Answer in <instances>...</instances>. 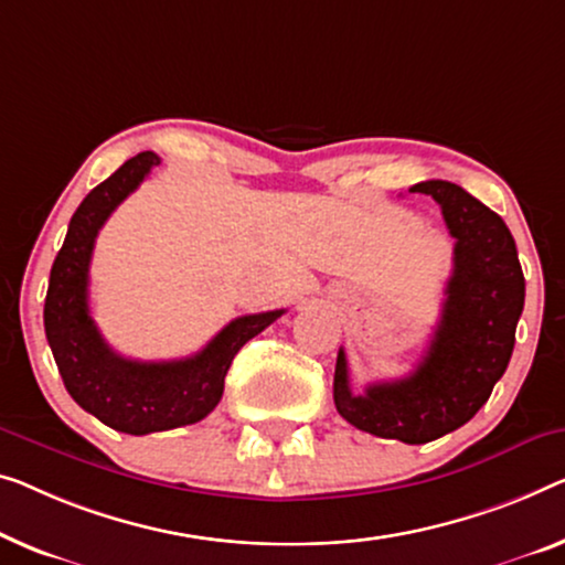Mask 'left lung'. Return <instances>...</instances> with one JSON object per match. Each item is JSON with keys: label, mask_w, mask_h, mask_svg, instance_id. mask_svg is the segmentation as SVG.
Returning <instances> with one entry per match:
<instances>
[{"label": "left lung", "mask_w": 565, "mask_h": 565, "mask_svg": "<svg viewBox=\"0 0 565 565\" xmlns=\"http://www.w3.org/2000/svg\"><path fill=\"white\" fill-rule=\"evenodd\" d=\"M411 192L441 205L454 243L441 319L416 370L401 381L350 391L344 350L334 365V406L360 431L426 444L457 431L484 406L508 370L525 305V276L502 217L459 184L418 182Z\"/></svg>", "instance_id": "obj_1"}]
</instances>
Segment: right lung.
I'll use <instances>...</instances> for the list:
<instances>
[{
    "mask_svg": "<svg viewBox=\"0 0 565 565\" xmlns=\"http://www.w3.org/2000/svg\"><path fill=\"white\" fill-rule=\"evenodd\" d=\"M159 162L154 151H141L81 202L50 268L42 315L50 350L73 401L100 424L131 436L170 431L205 418L223 398L225 375L238 350L284 315V309H274L233 319L198 355L184 360L141 363L108 348L88 309L96 235Z\"/></svg>",
    "mask_w": 565,
    "mask_h": 565,
    "instance_id": "obj_1",
    "label": "right lung"
}]
</instances>
